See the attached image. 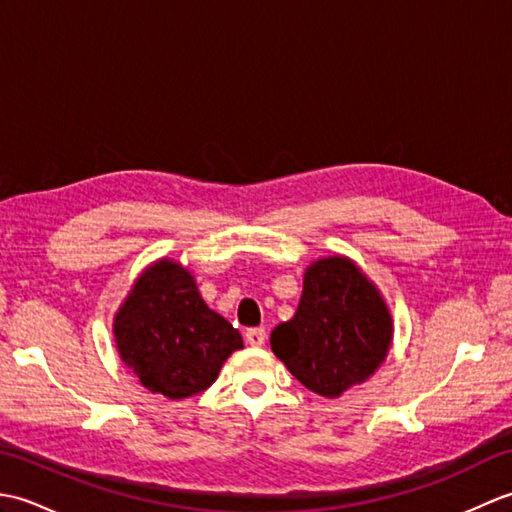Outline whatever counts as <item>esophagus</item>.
<instances>
[{"label": "esophagus", "mask_w": 512, "mask_h": 512, "mask_svg": "<svg viewBox=\"0 0 512 512\" xmlns=\"http://www.w3.org/2000/svg\"><path fill=\"white\" fill-rule=\"evenodd\" d=\"M244 336H246L248 345L259 347V345H264V341H266V330L264 328H248Z\"/></svg>", "instance_id": "obj_1"}]
</instances>
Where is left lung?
Returning <instances> with one entry per match:
<instances>
[{
  "label": "left lung",
  "mask_w": 512,
  "mask_h": 512,
  "mask_svg": "<svg viewBox=\"0 0 512 512\" xmlns=\"http://www.w3.org/2000/svg\"><path fill=\"white\" fill-rule=\"evenodd\" d=\"M391 332L372 281L347 257H328L306 270L295 317L277 325L270 347L301 385L336 398L376 372Z\"/></svg>",
  "instance_id": "obj_1"
}]
</instances>
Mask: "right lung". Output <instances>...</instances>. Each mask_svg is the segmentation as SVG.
Wrapping results in <instances>:
<instances>
[{"mask_svg": "<svg viewBox=\"0 0 512 512\" xmlns=\"http://www.w3.org/2000/svg\"><path fill=\"white\" fill-rule=\"evenodd\" d=\"M116 347L149 391L171 400L200 394L242 334L200 297L180 264L162 259L138 277L114 319Z\"/></svg>", "mask_w": 512, "mask_h": 512, "instance_id": "add662e5", "label": "right lung"}]
</instances>
